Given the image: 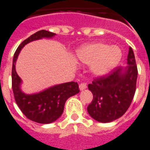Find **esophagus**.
Masks as SVG:
<instances>
[{"label":"esophagus","mask_w":150,"mask_h":150,"mask_svg":"<svg viewBox=\"0 0 150 150\" xmlns=\"http://www.w3.org/2000/svg\"><path fill=\"white\" fill-rule=\"evenodd\" d=\"M86 87H87V86H86V83H80V84H79L80 90H85V89H86Z\"/></svg>","instance_id":"esophagus-1"}]
</instances>
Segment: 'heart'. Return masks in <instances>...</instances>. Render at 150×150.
Listing matches in <instances>:
<instances>
[{"instance_id":"b5f03b06","label":"heart","mask_w":150,"mask_h":150,"mask_svg":"<svg viewBox=\"0 0 150 150\" xmlns=\"http://www.w3.org/2000/svg\"><path fill=\"white\" fill-rule=\"evenodd\" d=\"M78 59L84 64L92 65L91 71L97 76H103L112 70L120 61V48L104 43L83 46L78 50Z\"/></svg>"}]
</instances>
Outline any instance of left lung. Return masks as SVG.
Listing matches in <instances>:
<instances>
[{"label": "left lung", "instance_id": "obj_1", "mask_svg": "<svg viewBox=\"0 0 150 150\" xmlns=\"http://www.w3.org/2000/svg\"><path fill=\"white\" fill-rule=\"evenodd\" d=\"M125 68L116 67L105 75L96 78L89 90L93 93L88 113L95 120L109 123L121 117L131 105L135 93L138 68L132 49L129 48Z\"/></svg>", "mask_w": 150, "mask_h": 150}]
</instances>
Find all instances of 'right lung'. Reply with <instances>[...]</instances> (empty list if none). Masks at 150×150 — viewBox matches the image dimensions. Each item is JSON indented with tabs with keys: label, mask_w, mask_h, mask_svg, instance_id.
Listing matches in <instances>:
<instances>
[{
	"label": "right lung",
	"mask_w": 150,
	"mask_h": 150,
	"mask_svg": "<svg viewBox=\"0 0 150 150\" xmlns=\"http://www.w3.org/2000/svg\"><path fill=\"white\" fill-rule=\"evenodd\" d=\"M54 33L42 30L32 34L19 45L15 52L11 70V84L14 98L22 112L32 121L39 123H51L62 115L66 100L79 93V85L75 82L62 83L48 88L42 92L26 94L20 89L21 79L16 71V62L20 50L25 45L43 38H50Z\"/></svg>",
	"instance_id": "right-lung-1"
}]
</instances>
